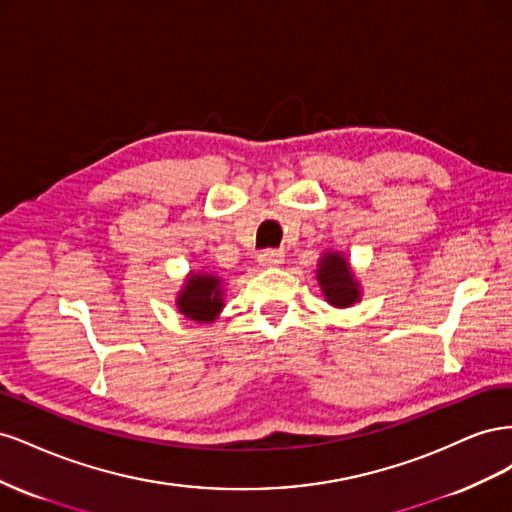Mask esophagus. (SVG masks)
<instances>
[{
    "instance_id": "34e87169",
    "label": "esophagus",
    "mask_w": 512,
    "mask_h": 512,
    "mask_svg": "<svg viewBox=\"0 0 512 512\" xmlns=\"http://www.w3.org/2000/svg\"><path fill=\"white\" fill-rule=\"evenodd\" d=\"M258 262L262 267H280V265H284V252L282 250H265L258 254Z\"/></svg>"
}]
</instances>
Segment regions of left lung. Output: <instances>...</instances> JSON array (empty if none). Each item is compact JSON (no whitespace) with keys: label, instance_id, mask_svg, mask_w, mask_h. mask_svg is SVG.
Wrapping results in <instances>:
<instances>
[{"label":"left lung","instance_id":"left-lung-1","mask_svg":"<svg viewBox=\"0 0 512 512\" xmlns=\"http://www.w3.org/2000/svg\"><path fill=\"white\" fill-rule=\"evenodd\" d=\"M316 280L324 299L333 307H350L361 299V286L342 252H324L318 260Z\"/></svg>","mask_w":512,"mask_h":512}]
</instances>
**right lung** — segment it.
<instances>
[{"instance_id": "right-lung-1", "label": "right lung", "mask_w": 512, "mask_h": 512, "mask_svg": "<svg viewBox=\"0 0 512 512\" xmlns=\"http://www.w3.org/2000/svg\"><path fill=\"white\" fill-rule=\"evenodd\" d=\"M179 312L196 322H213L224 307L222 280L215 273H190L185 286L177 294Z\"/></svg>"}]
</instances>
